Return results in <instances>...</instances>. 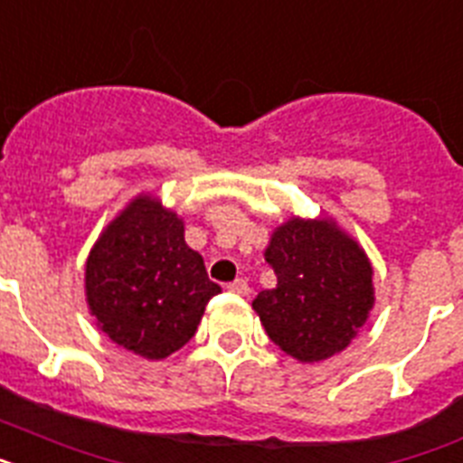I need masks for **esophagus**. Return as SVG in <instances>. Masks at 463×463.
<instances>
[{
    "label": "esophagus",
    "instance_id": "obj_1",
    "mask_svg": "<svg viewBox=\"0 0 463 463\" xmlns=\"http://www.w3.org/2000/svg\"><path fill=\"white\" fill-rule=\"evenodd\" d=\"M228 289L235 291V294H240V297H247V294H250V285H247V279H242V278L232 279L231 285H228Z\"/></svg>",
    "mask_w": 463,
    "mask_h": 463
}]
</instances>
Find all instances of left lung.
<instances>
[{
    "mask_svg": "<svg viewBox=\"0 0 463 463\" xmlns=\"http://www.w3.org/2000/svg\"><path fill=\"white\" fill-rule=\"evenodd\" d=\"M266 261L275 289L254 298L268 336L301 363H320L363 327L374 304L364 251L329 221L291 219L273 232Z\"/></svg>",
    "mask_w": 463,
    "mask_h": 463,
    "instance_id": "left-lung-1",
    "label": "left lung"
}]
</instances>
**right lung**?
<instances>
[{"instance_id":"obj_1","label":"right lung","mask_w":463,"mask_h":463,"mask_svg":"<svg viewBox=\"0 0 463 463\" xmlns=\"http://www.w3.org/2000/svg\"><path fill=\"white\" fill-rule=\"evenodd\" d=\"M221 287L184 240V221L138 197L93 244L87 301L99 327L127 351L162 360L197 332Z\"/></svg>"}]
</instances>
